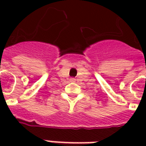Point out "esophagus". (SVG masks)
<instances>
[{
	"label": "esophagus",
	"instance_id": "obj_1",
	"mask_svg": "<svg viewBox=\"0 0 146 146\" xmlns=\"http://www.w3.org/2000/svg\"><path fill=\"white\" fill-rule=\"evenodd\" d=\"M70 80H71V81H75V79H74V78H71V79H70Z\"/></svg>",
	"mask_w": 146,
	"mask_h": 146
}]
</instances>
